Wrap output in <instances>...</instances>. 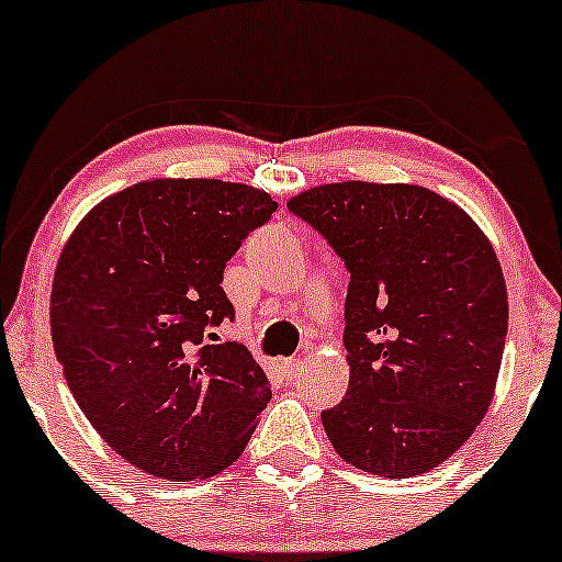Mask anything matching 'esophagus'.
Segmentation results:
<instances>
[{
  "instance_id": "esophagus-1",
  "label": "esophagus",
  "mask_w": 562,
  "mask_h": 562,
  "mask_svg": "<svg viewBox=\"0 0 562 562\" xmlns=\"http://www.w3.org/2000/svg\"><path fill=\"white\" fill-rule=\"evenodd\" d=\"M282 371H285V375H290V379H295L297 371H301V360H297V358L282 360Z\"/></svg>"
}]
</instances>
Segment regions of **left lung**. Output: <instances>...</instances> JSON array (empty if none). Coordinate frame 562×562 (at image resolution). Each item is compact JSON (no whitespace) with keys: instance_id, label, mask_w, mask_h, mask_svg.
<instances>
[{"instance_id":"8db88e82","label":"left lung","mask_w":562,"mask_h":562,"mask_svg":"<svg viewBox=\"0 0 562 562\" xmlns=\"http://www.w3.org/2000/svg\"><path fill=\"white\" fill-rule=\"evenodd\" d=\"M288 210L350 272V383L322 412L334 451L389 480L425 474L464 446L493 402L508 331L493 244L459 204L415 183H322Z\"/></svg>"}]
</instances>
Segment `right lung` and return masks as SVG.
<instances>
[{"label": "right lung", "mask_w": 562, "mask_h": 562, "mask_svg": "<svg viewBox=\"0 0 562 562\" xmlns=\"http://www.w3.org/2000/svg\"><path fill=\"white\" fill-rule=\"evenodd\" d=\"M277 202L217 179H150L80 220L52 285V339L92 428L137 470L170 482L220 474L244 453L269 379L238 342L223 269Z\"/></svg>", "instance_id": "1"}]
</instances>
